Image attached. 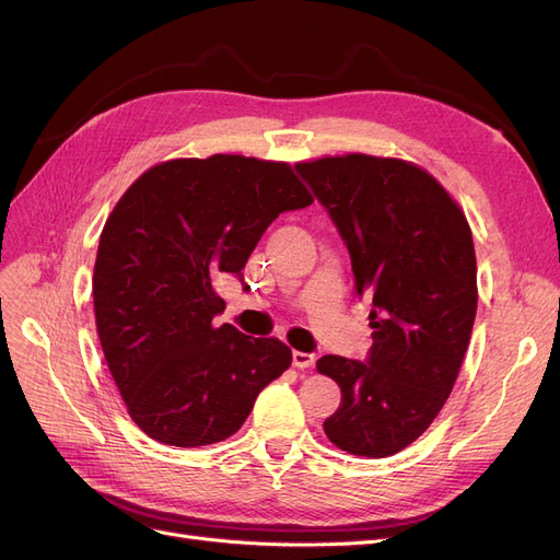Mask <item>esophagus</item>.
Instances as JSON below:
<instances>
[{
  "instance_id": "obj_1",
  "label": "esophagus",
  "mask_w": 560,
  "mask_h": 560,
  "mask_svg": "<svg viewBox=\"0 0 560 560\" xmlns=\"http://www.w3.org/2000/svg\"><path fill=\"white\" fill-rule=\"evenodd\" d=\"M292 362H294V366H296V369H311V366L315 364V354L294 350V352H292Z\"/></svg>"
}]
</instances>
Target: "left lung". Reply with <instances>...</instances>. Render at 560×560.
I'll list each match as a JSON object with an SVG mask.
<instances>
[{"label":"left lung","instance_id":"8db88e82","mask_svg":"<svg viewBox=\"0 0 560 560\" xmlns=\"http://www.w3.org/2000/svg\"><path fill=\"white\" fill-rule=\"evenodd\" d=\"M296 167L343 235L358 294L374 303L369 362L317 360L343 393L325 434L352 455H395L432 425L460 374L479 301L471 229L411 161L343 154Z\"/></svg>","mask_w":560,"mask_h":560}]
</instances>
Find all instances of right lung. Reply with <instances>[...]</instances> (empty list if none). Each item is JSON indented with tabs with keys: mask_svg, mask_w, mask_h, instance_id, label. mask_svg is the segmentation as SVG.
I'll use <instances>...</instances> for the list:
<instances>
[{
	"mask_svg": "<svg viewBox=\"0 0 560 560\" xmlns=\"http://www.w3.org/2000/svg\"><path fill=\"white\" fill-rule=\"evenodd\" d=\"M313 202L284 161L171 159L118 198L100 233L93 306L128 416L167 446L224 442L292 364L280 338L214 325L222 276H241L268 224Z\"/></svg>",
	"mask_w": 560,
	"mask_h": 560,
	"instance_id": "1",
	"label": "right lung"
}]
</instances>
